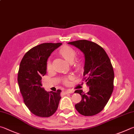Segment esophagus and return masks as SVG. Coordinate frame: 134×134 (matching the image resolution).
Masks as SVG:
<instances>
[{
    "instance_id": "34e87169",
    "label": "esophagus",
    "mask_w": 134,
    "mask_h": 134,
    "mask_svg": "<svg viewBox=\"0 0 134 134\" xmlns=\"http://www.w3.org/2000/svg\"><path fill=\"white\" fill-rule=\"evenodd\" d=\"M66 92L69 93H74V90H72L71 89H68L66 90Z\"/></svg>"
}]
</instances>
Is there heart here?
Here are the masks:
<instances>
[{
    "label": "heart",
    "instance_id": "obj_1",
    "mask_svg": "<svg viewBox=\"0 0 134 134\" xmlns=\"http://www.w3.org/2000/svg\"><path fill=\"white\" fill-rule=\"evenodd\" d=\"M58 54L67 62L70 63H72V67L77 71L81 72L84 70L85 64H84V62L82 60L76 59L75 60H74L77 56V52L73 48L68 46V45H64L59 49ZM47 68L48 70H51L52 69V65L50 61H48L47 63ZM72 78V76H68L63 78V83L65 85H68L69 83V80Z\"/></svg>",
    "mask_w": 134,
    "mask_h": 134
}]
</instances>
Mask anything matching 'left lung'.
<instances>
[{"label": "left lung", "mask_w": 134, "mask_h": 134, "mask_svg": "<svg viewBox=\"0 0 134 134\" xmlns=\"http://www.w3.org/2000/svg\"><path fill=\"white\" fill-rule=\"evenodd\" d=\"M68 44L78 48L85 54L83 80L89 87L86 93L82 90L74 93L81 96L75 105L76 110L84 116H93L102 110L113 90L114 71L108 54L102 47L88 40H77Z\"/></svg>", "instance_id": "8db88e82"}]
</instances>
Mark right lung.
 <instances>
[{
  "instance_id": "obj_1",
  "label": "right lung",
  "mask_w": 134,
  "mask_h": 134,
  "mask_svg": "<svg viewBox=\"0 0 134 134\" xmlns=\"http://www.w3.org/2000/svg\"><path fill=\"white\" fill-rule=\"evenodd\" d=\"M62 43H43L27 52L20 63L18 82L27 108L36 116L49 117L57 109L61 90L45 91L42 77L47 73V62L51 54Z\"/></svg>"
}]
</instances>
